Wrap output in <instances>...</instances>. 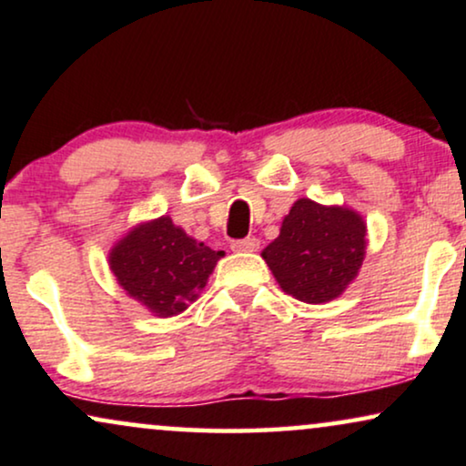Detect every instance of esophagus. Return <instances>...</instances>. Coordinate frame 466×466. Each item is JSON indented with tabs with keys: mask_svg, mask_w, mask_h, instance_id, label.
I'll return each instance as SVG.
<instances>
[{
	"mask_svg": "<svg viewBox=\"0 0 466 466\" xmlns=\"http://www.w3.org/2000/svg\"><path fill=\"white\" fill-rule=\"evenodd\" d=\"M260 249V240L256 237H247L243 240H234L232 251H258Z\"/></svg>",
	"mask_w": 466,
	"mask_h": 466,
	"instance_id": "34e87169",
	"label": "esophagus"
}]
</instances>
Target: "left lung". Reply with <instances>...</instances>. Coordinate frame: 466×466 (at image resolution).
Masks as SVG:
<instances>
[{
	"mask_svg": "<svg viewBox=\"0 0 466 466\" xmlns=\"http://www.w3.org/2000/svg\"><path fill=\"white\" fill-rule=\"evenodd\" d=\"M365 247L368 226L357 210L301 198L262 258L281 290L303 303L320 305L338 299L357 279Z\"/></svg>",
	"mask_w": 466,
	"mask_h": 466,
	"instance_id": "obj_1",
	"label": "left lung"
}]
</instances>
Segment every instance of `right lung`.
Masks as SVG:
<instances>
[{
	"label": "right lung",
	"instance_id": "add662e5",
	"mask_svg": "<svg viewBox=\"0 0 466 466\" xmlns=\"http://www.w3.org/2000/svg\"><path fill=\"white\" fill-rule=\"evenodd\" d=\"M221 258L163 215L128 229L109 249V268L133 301L172 318L196 301Z\"/></svg>",
	"mask_w": 466,
	"mask_h": 466
}]
</instances>
